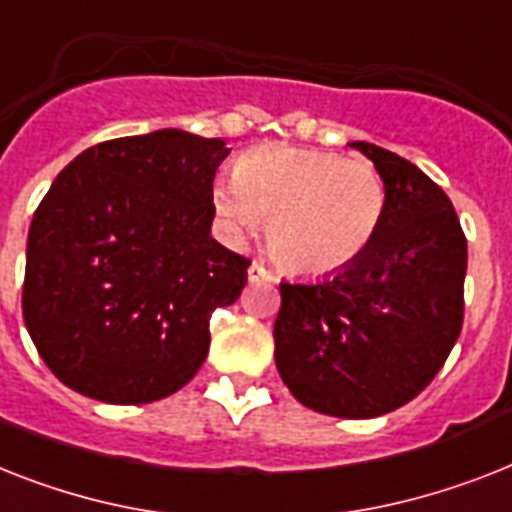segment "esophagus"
<instances>
[{
	"instance_id": "34e87169",
	"label": "esophagus",
	"mask_w": 512,
	"mask_h": 512,
	"mask_svg": "<svg viewBox=\"0 0 512 512\" xmlns=\"http://www.w3.org/2000/svg\"><path fill=\"white\" fill-rule=\"evenodd\" d=\"M249 281H252V284H263V281H273V273H270L268 268H265L263 263H252L249 265Z\"/></svg>"
}]
</instances>
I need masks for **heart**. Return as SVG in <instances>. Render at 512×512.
Here are the masks:
<instances>
[{
    "label": "heart",
    "instance_id": "b5f03b06",
    "mask_svg": "<svg viewBox=\"0 0 512 512\" xmlns=\"http://www.w3.org/2000/svg\"><path fill=\"white\" fill-rule=\"evenodd\" d=\"M213 202L228 234H255L270 223V249L286 268L334 276L376 242L386 184L360 157L270 144L236 162V176L220 178Z\"/></svg>",
    "mask_w": 512,
    "mask_h": 512
}]
</instances>
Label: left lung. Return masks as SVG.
Listing matches in <instances>:
<instances>
[{
  "label": "left lung",
  "instance_id": "obj_1",
  "mask_svg": "<svg viewBox=\"0 0 512 512\" xmlns=\"http://www.w3.org/2000/svg\"><path fill=\"white\" fill-rule=\"evenodd\" d=\"M386 184V213L352 268L281 284L276 368L315 413L376 418L426 389L463 328L468 244L450 197L421 168L352 141Z\"/></svg>",
  "mask_w": 512,
  "mask_h": 512
}]
</instances>
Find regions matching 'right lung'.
Returning a JSON list of instances; mask_svg holds the SVG:
<instances>
[{
	"label": "right lung",
	"mask_w": 512,
	"mask_h": 512,
	"mask_svg": "<svg viewBox=\"0 0 512 512\" xmlns=\"http://www.w3.org/2000/svg\"><path fill=\"white\" fill-rule=\"evenodd\" d=\"M231 149L178 128L102 141L70 162L31 220L23 321L73 392L144 405L178 392L210 350L249 260L210 236Z\"/></svg>",
	"instance_id": "1"
}]
</instances>
